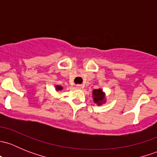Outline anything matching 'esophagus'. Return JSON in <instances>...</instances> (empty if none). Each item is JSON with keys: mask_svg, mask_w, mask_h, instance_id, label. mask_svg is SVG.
Here are the masks:
<instances>
[{"mask_svg": "<svg viewBox=\"0 0 157 157\" xmlns=\"http://www.w3.org/2000/svg\"><path fill=\"white\" fill-rule=\"evenodd\" d=\"M76 87H77V89H79V90H80V89H82L83 87V85H80V84H77V86H76Z\"/></svg>", "mask_w": 157, "mask_h": 157, "instance_id": "1", "label": "esophagus"}]
</instances>
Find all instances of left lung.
<instances>
[{
	"mask_svg": "<svg viewBox=\"0 0 157 157\" xmlns=\"http://www.w3.org/2000/svg\"><path fill=\"white\" fill-rule=\"evenodd\" d=\"M93 102L97 105H102V104L106 102V98H105V93L102 88L95 89L93 90L92 93Z\"/></svg>",
	"mask_w": 157,
	"mask_h": 157,
	"instance_id": "obj_1",
	"label": "left lung"
}]
</instances>
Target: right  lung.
<instances>
[{
    "label": "right lung",
    "instance_id": "1",
    "mask_svg": "<svg viewBox=\"0 0 157 157\" xmlns=\"http://www.w3.org/2000/svg\"><path fill=\"white\" fill-rule=\"evenodd\" d=\"M55 90H56L57 92L61 91V90H63V86H61V85H55Z\"/></svg>",
    "mask_w": 157,
    "mask_h": 157
}]
</instances>
